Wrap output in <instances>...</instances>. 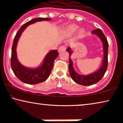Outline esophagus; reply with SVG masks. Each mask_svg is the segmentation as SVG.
Returning a JSON list of instances; mask_svg holds the SVG:
<instances>
[{
  "instance_id": "1",
  "label": "esophagus",
  "mask_w": 123,
  "mask_h": 123,
  "mask_svg": "<svg viewBox=\"0 0 123 123\" xmlns=\"http://www.w3.org/2000/svg\"><path fill=\"white\" fill-rule=\"evenodd\" d=\"M65 50V47L64 46H60V47L58 49V51L59 52H61V51H64Z\"/></svg>"
}]
</instances>
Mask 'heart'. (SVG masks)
Segmentation results:
<instances>
[{
  "label": "heart",
  "instance_id": "obj_1",
  "mask_svg": "<svg viewBox=\"0 0 123 123\" xmlns=\"http://www.w3.org/2000/svg\"><path fill=\"white\" fill-rule=\"evenodd\" d=\"M78 29H79V26L77 25L74 24L70 25L65 28V32L68 36H71V35H73L74 33H75ZM83 34H84V30H79L78 31V36L81 37Z\"/></svg>",
  "mask_w": 123,
  "mask_h": 123
}]
</instances>
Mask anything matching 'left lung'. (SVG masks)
<instances>
[{"label": "left lung", "mask_w": 123, "mask_h": 123, "mask_svg": "<svg viewBox=\"0 0 123 123\" xmlns=\"http://www.w3.org/2000/svg\"><path fill=\"white\" fill-rule=\"evenodd\" d=\"M92 34L98 36L100 39L103 44V58L102 65L99 69L94 72L90 73L87 75H82L77 73L73 68V63L71 59V55L73 54V50L70 47L67 48L66 51L69 55V72L72 79L80 85L84 86H90L99 82L102 79L106 73L108 65V43L107 38L100 29H97L92 31Z\"/></svg>", "instance_id": "obj_1"}]
</instances>
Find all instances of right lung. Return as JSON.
Returning a JSON list of instances; mask_svg holds the SVG:
<instances>
[{
    "label": "right lung",
    "instance_id": "1",
    "mask_svg": "<svg viewBox=\"0 0 123 123\" xmlns=\"http://www.w3.org/2000/svg\"><path fill=\"white\" fill-rule=\"evenodd\" d=\"M51 18L38 17L27 22L18 30L13 39L11 64L15 76L22 82L28 84H37L46 81L49 78L54 65V62L59 55L58 50H51L44 58L42 64L38 67L30 68L24 66L19 62L17 56L16 49L19 38L24 30L29 25L38 21H50Z\"/></svg>",
    "mask_w": 123,
    "mask_h": 123
}]
</instances>
